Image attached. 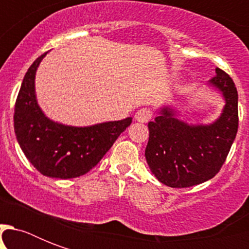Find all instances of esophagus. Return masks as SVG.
Returning <instances> with one entry per match:
<instances>
[{
	"mask_svg": "<svg viewBox=\"0 0 249 249\" xmlns=\"http://www.w3.org/2000/svg\"><path fill=\"white\" fill-rule=\"evenodd\" d=\"M152 119V111L150 108H141L137 111L136 120L140 123H147Z\"/></svg>",
	"mask_w": 249,
	"mask_h": 249,
	"instance_id": "esophagus-1",
	"label": "esophagus"
}]
</instances>
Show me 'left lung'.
Returning a JSON list of instances; mask_svg holds the SVG:
<instances>
[{
	"instance_id": "left-lung-1",
	"label": "left lung",
	"mask_w": 249,
	"mask_h": 249,
	"mask_svg": "<svg viewBox=\"0 0 249 249\" xmlns=\"http://www.w3.org/2000/svg\"><path fill=\"white\" fill-rule=\"evenodd\" d=\"M222 93L226 105L221 116L211 125H189L164 107L155 120L148 123L146 160L161 183L183 189L213 178L231 148L238 132V91L230 76L216 68L209 81Z\"/></svg>"
}]
</instances>
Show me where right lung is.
Here are the masks:
<instances>
[{
	"label": "right lung",
	"instance_id": "obj_1",
	"mask_svg": "<svg viewBox=\"0 0 249 249\" xmlns=\"http://www.w3.org/2000/svg\"><path fill=\"white\" fill-rule=\"evenodd\" d=\"M46 54L38 56L25 73L14 109V129L20 148L41 174L76 178L97 165L132 117L91 126H68L45 116L37 105L35 76Z\"/></svg>",
	"mask_w": 249,
	"mask_h": 249
}]
</instances>
